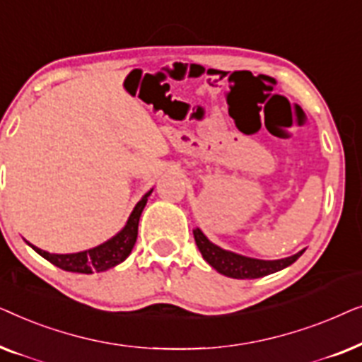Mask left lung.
Masks as SVG:
<instances>
[{
    "label": "left lung",
    "instance_id": "1",
    "mask_svg": "<svg viewBox=\"0 0 362 362\" xmlns=\"http://www.w3.org/2000/svg\"><path fill=\"white\" fill-rule=\"evenodd\" d=\"M192 234H194L196 245L202 254V259H204L212 269H216L222 275L230 276V279L250 280V279H260V276L275 274V272L284 270L286 267H290L293 262L298 260L300 255L305 252L303 249L300 250L298 254L285 257V259H279V260H260V259H252V257L235 254V252L226 250L219 245L212 244L199 227H196V229L192 230Z\"/></svg>",
    "mask_w": 362,
    "mask_h": 362
}]
</instances>
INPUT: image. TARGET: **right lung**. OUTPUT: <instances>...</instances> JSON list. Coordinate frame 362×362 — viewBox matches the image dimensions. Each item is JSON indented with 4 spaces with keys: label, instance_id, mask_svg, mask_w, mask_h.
I'll return each mask as SVG.
<instances>
[{
    "label": "right lung",
    "instance_id": "add662e5",
    "mask_svg": "<svg viewBox=\"0 0 362 362\" xmlns=\"http://www.w3.org/2000/svg\"><path fill=\"white\" fill-rule=\"evenodd\" d=\"M153 192L150 189L140 201L136 202V206L133 207L130 217H128L127 224L122 227L120 232H117L115 235L103 242V244L93 247V249L76 252V254H51L39 247L28 244L37 252L39 255L51 262L52 265L59 267V269L66 272H76V274H93V272H105L108 269L122 264L128 255L132 254L133 245L136 242L138 235V222H140V216L143 209H145L148 197Z\"/></svg>",
    "mask_w": 362,
    "mask_h": 362
}]
</instances>
